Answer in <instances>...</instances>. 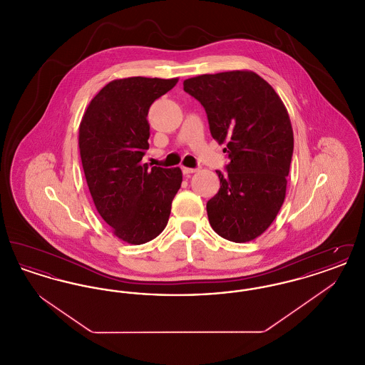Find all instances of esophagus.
<instances>
[{
    "label": "esophagus",
    "instance_id": "1",
    "mask_svg": "<svg viewBox=\"0 0 365 365\" xmlns=\"http://www.w3.org/2000/svg\"><path fill=\"white\" fill-rule=\"evenodd\" d=\"M197 171H198V168H189V167H183L182 168V173H183L185 176H190L191 174H194Z\"/></svg>",
    "mask_w": 365,
    "mask_h": 365
}]
</instances>
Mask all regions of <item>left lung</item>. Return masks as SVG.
Wrapping results in <instances>:
<instances>
[{"mask_svg": "<svg viewBox=\"0 0 365 365\" xmlns=\"http://www.w3.org/2000/svg\"><path fill=\"white\" fill-rule=\"evenodd\" d=\"M183 88L205 108L209 130L230 163L207 202L209 225L225 240L249 242L272 225L286 197L294 137L274 87L253 71L189 78Z\"/></svg>", "mask_w": 365, "mask_h": 365, "instance_id": "obj_1", "label": "left lung"}]
</instances>
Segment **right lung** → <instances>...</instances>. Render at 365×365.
Listing matches in <instances>:
<instances>
[{"label":"right lung","mask_w":365,"mask_h":365,"mask_svg":"<svg viewBox=\"0 0 365 365\" xmlns=\"http://www.w3.org/2000/svg\"><path fill=\"white\" fill-rule=\"evenodd\" d=\"M178 78L115 79L90 101L79 125L87 186L100 216L124 242L142 245L165 228L182 171L142 163L149 149L148 112Z\"/></svg>","instance_id":"obj_1"}]
</instances>
